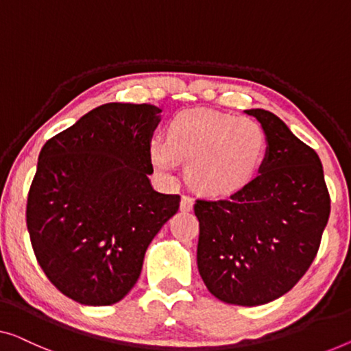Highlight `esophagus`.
<instances>
[{"label": "esophagus", "instance_id": "esophagus-1", "mask_svg": "<svg viewBox=\"0 0 351 351\" xmlns=\"http://www.w3.org/2000/svg\"><path fill=\"white\" fill-rule=\"evenodd\" d=\"M193 204H195L193 197L184 195V196H182V199H180V210L182 212H190L193 209Z\"/></svg>", "mask_w": 351, "mask_h": 351}]
</instances>
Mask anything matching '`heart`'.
<instances>
[{
  "mask_svg": "<svg viewBox=\"0 0 351 351\" xmlns=\"http://www.w3.org/2000/svg\"><path fill=\"white\" fill-rule=\"evenodd\" d=\"M266 149V133L258 121L196 108L174 115L167 142L152 141L149 155L165 179H172L179 160H188L186 177L197 191L228 196L255 179Z\"/></svg>",
  "mask_w": 351,
  "mask_h": 351,
  "instance_id": "b5f03b06",
  "label": "heart"
}]
</instances>
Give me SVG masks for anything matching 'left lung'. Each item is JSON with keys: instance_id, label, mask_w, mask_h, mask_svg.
Returning <instances> with one entry per match:
<instances>
[{"instance_id": "1", "label": "left lung", "mask_w": 351, "mask_h": 351, "mask_svg": "<svg viewBox=\"0 0 351 351\" xmlns=\"http://www.w3.org/2000/svg\"><path fill=\"white\" fill-rule=\"evenodd\" d=\"M260 121L267 149L258 176L228 199H197V269L209 291L234 306H263L288 293L311 267L331 199L317 152L277 115Z\"/></svg>"}]
</instances>
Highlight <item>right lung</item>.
I'll list each match as a JSON object with an SVG mask.
<instances>
[{
  "label": "right lung",
  "instance_id": "add662e5",
  "mask_svg": "<svg viewBox=\"0 0 351 351\" xmlns=\"http://www.w3.org/2000/svg\"><path fill=\"white\" fill-rule=\"evenodd\" d=\"M152 104L99 106L45 142L28 193L27 226L39 266L64 296L110 306L136 285L145 250L179 210L154 190Z\"/></svg>",
  "mask_w": 351,
  "mask_h": 351
}]
</instances>
